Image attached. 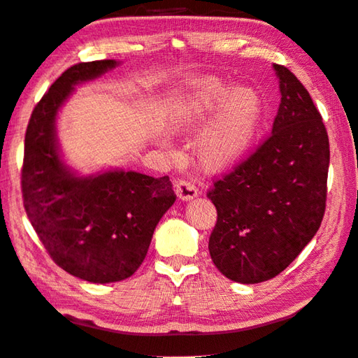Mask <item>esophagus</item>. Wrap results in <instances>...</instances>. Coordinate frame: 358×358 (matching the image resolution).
I'll list each match as a JSON object with an SVG mask.
<instances>
[{"label":"esophagus","mask_w":358,"mask_h":358,"mask_svg":"<svg viewBox=\"0 0 358 358\" xmlns=\"http://www.w3.org/2000/svg\"><path fill=\"white\" fill-rule=\"evenodd\" d=\"M175 192H177V196L180 200L187 201V200H192L197 197V187L194 186L191 181H186V180H180L175 183Z\"/></svg>","instance_id":"obj_1"}]
</instances>
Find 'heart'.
<instances>
[{"label": "heart", "mask_w": 358, "mask_h": 358, "mask_svg": "<svg viewBox=\"0 0 358 358\" xmlns=\"http://www.w3.org/2000/svg\"><path fill=\"white\" fill-rule=\"evenodd\" d=\"M213 115L197 141V158L206 171L219 172L238 164L249 152L262 119V101L252 89L231 87L219 78L191 81L180 99V125L196 133Z\"/></svg>", "instance_id": "obj_1"}]
</instances>
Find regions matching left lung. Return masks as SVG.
I'll return each mask as SVG.
<instances>
[{"instance_id": "left-lung-1", "label": "left lung", "mask_w": 358, "mask_h": 358, "mask_svg": "<svg viewBox=\"0 0 358 358\" xmlns=\"http://www.w3.org/2000/svg\"><path fill=\"white\" fill-rule=\"evenodd\" d=\"M274 70L282 99L272 134L208 192L217 210L208 244L213 263L245 285L287 269L326 211L330 150L322 117L287 67Z\"/></svg>"}]
</instances>
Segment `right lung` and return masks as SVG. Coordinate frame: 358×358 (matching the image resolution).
<instances>
[{"label":"right lung","instance_id":"obj_1","mask_svg":"<svg viewBox=\"0 0 358 358\" xmlns=\"http://www.w3.org/2000/svg\"><path fill=\"white\" fill-rule=\"evenodd\" d=\"M120 62H80L51 84L31 114L24 136L23 203L55 263L81 280L113 283L144 262L153 231L173 205L169 177L109 169L80 175L62 159L56 119L75 86Z\"/></svg>","mask_w":358,"mask_h":358}]
</instances>
